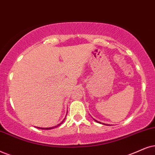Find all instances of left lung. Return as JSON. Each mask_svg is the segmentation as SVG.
I'll list each match as a JSON object with an SVG mask.
<instances>
[{
    "label": "left lung",
    "instance_id": "obj_1",
    "mask_svg": "<svg viewBox=\"0 0 155 155\" xmlns=\"http://www.w3.org/2000/svg\"><path fill=\"white\" fill-rule=\"evenodd\" d=\"M94 120H95V119H94ZM96 121H97V122H98V123H100V124H101V122H100V121H98L97 120H95ZM103 124H104V125H109V124H104V123H103Z\"/></svg>",
    "mask_w": 155,
    "mask_h": 155
}]
</instances>
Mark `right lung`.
Returning <instances> with one entry per match:
<instances>
[{"label":"right lung","mask_w":155,"mask_h":155,"mask_svg":"<svg viewBox=\"0 0 155 155\" xmlns=\"http://www.w3.org/2000/svg\"><path fill=\"white\" fill-rule=\"evenodd\" d=\"M65 119H66V117H65ZM65 119H64V120H63V121H61V123H60V124H58V125H56V126H54V127H48V128H42V127H36V128H38V129H41V130H51V129L56 128V127H58V126H59V125H60V124H62V123H63V122H64V120H65Z\"/></svg>","instance_id":"right-lung-1"}]
</instances>
